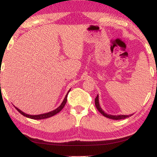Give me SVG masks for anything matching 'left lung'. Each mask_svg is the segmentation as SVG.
<instances>
[{
  "mask_svg": "<svg viewBox=\"0 0 157 157\" xmlns=\"http://www.w3.org/2000/svg\"><path fill=\"white\" fill-rule=\"evenodd\" d=\"M95 105H96V109H98V111H99V112L101 113L103 116H104V117H106L107 118H109V119H114V120H120V119H126V118H128L130 116L132 115H119V116H113V115H109L107 114L104 112V111L102 110L100 106H99V103H98V96L97 95L96 96V98H95Z\"/></svg>",
  "mask_w": 157,
  "mask_h": 157,
  "instance_id": "obj_1",
  "label": "left lung"
}]
</instances>
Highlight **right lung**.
<instances>
[{
	"instance_id": "1",
	"label": "right lung",
	"mask_w": 157,
	"mask_h": 157,
	"mask_svg": "<svg viewBox=\"0 0 157 157\" xmlns=\"http://www.w3.org/2000/svg\"><path fill=\"white\" fill-rule=\"evenodd\" d=\"M70 91V90L68 91V92ZM68 94H66L65 98H64V100L63 101V102H62V104H61V106L59 107H58L56 109H55V110H53L52 111H51V112H48V113H43V114H39V115H29V114H26V113H25L24 112H23V111H21L20 109H18V108L16 109L18 110V112H20V113H21L23 116H24L25 117H28V118H30V119H46V118H49V117H53V116H54L58 113L59 112H60L63 108L65 106V104H66V101H67V96H68Z\"/></svg>"
}]
</instances>
